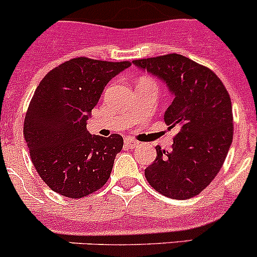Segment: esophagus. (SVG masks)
<instances>
[{
    "mask_svg": "<svg viewBox=\"0 0 257 257\" xmlns=\"http://www.w3.org/2000/svg\"><path fill=\"white\" fill-rule=\"evenodd\" d=\"M124 144H125V147L129 148V149H133L134 147H137V145H138V142L134 141V139H132V138H125L124 139Z\"/></svg>",
    "mask_w": 257,
    "mask_h": 257,
    "instance_id": "obj_1",
    "label": "esophagus"
}]
</instances>
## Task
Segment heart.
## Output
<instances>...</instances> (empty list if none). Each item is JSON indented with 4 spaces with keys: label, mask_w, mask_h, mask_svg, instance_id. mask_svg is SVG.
<instances>
[{
    "label": "heart",
    "mask_w": 257,
    "mask_h": 257,
    "mask_svg": "<svg viewBox=\"0 0 257 257\" xmlns=\"http://www.w3.org/2000/svg\"><path fill=\"white\" fill-rule=\"evenodd\" d=\"M142 82H153V80L150 78H148V77H142V78L139 79V83H142Z\"/></svg>",
    "instance_id": "heart-1"
}]
</instances>
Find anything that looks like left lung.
Instances as JSON below:
<instances>
[{
	"instance_id": "left-lung-1",
	"label": "left lung",
	"mask_w": 257,
	"mask_h": 257,
	"mask_svg": "<svg viewBox=\"0 0 257 257\" xmlns=\"http://www.w3.org/2000/svg\"><path fill=\"white\" fill-rule=\"evenodd\" d=\"M168 84L174 100L164 114L178 128L172 152L160 147L145 169L148 183L162 195L185 200L200 194L221 169L234 137L231 99L208 67L170 53L133 61Z\"/></svg>"
}]
</instances>
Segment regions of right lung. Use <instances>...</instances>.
Returning a JSON list of instances; mask_svg holds the SVG:
<instances>
[{
    "instance_id": "1",
    "label": "right lung",
    "mask_w": 257,
    "mask_h": 257,
    "mask_svg": "<svg viewBox=\"0 0 257 257\" xmlns=\"http://www.w3.org/2000/svg\"><path fill=\"white\" fill-rule=\"evenodd\" d=\"M132 62L77 57L49 71L36 88L23 136L38 175L56 193L80 199L103 188L123 138L87 132V120L107 83Z\"/></svg>"
}]
</instances>
